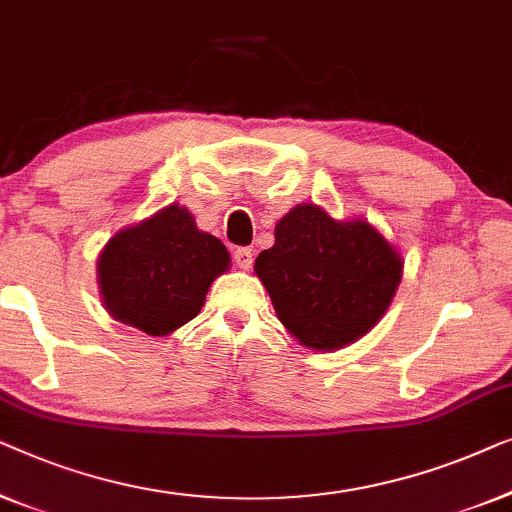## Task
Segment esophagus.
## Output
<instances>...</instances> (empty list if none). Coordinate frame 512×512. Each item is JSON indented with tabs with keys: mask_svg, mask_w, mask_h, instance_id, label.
Masks as SVG:
<instances>
[{
	"mask_svg": "<svg viewBox=\"0 0 512 512\" xmlns=\"http://www.w3.org/2000/svg\"><path fill=\"white\" fill-rule=\"evenodd\" d=\"M234 262L239 269H250V264H253V250L250 248L234 250Z\"/></svg>",
	"mask_w": 512,
	"mask_h": 512,
	"instance_id": "34e87169",
	"label": "esophagus"
}]
</instances>
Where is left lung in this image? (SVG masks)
Listing matches in <instances>:
<instances>
[{
	"instance_id": "obj_1",
	"label": "left lung",
	"mask_w": 512,
	"mask_h": 512,
	"mask_svg": "<svg viewBox=\"0 0 512 512\" xmlns=\"http://www.w3.org/2000/svg\"><path fill=\"white\" fill-rule=\"evenodd\" d=\"M255 259L283 327L311 350L350 345L378 325L403 276V257L369 220H336L297 204Z\"/></svg>"
}]
</instances>
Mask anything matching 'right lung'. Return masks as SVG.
Segmentation results:
<instances>
[{
  "label": "right lung",
  "mask_w": 512,
  "mask_h": 512,
  "mask_svg": "<svg viewBox=\"0 0 512 512\" xmlns=\"http://www.w3.org/2000/svg\"><path fill=\"white\" fill-rule=\"evenodd\" d=\"M229 262L225 243L201 232L185 206L169 204L106 241L97 259L99 299L122 325L167 336L197 318Z\"/></svg>",
  "instance_id": "add662e5"
}]
</instances>
